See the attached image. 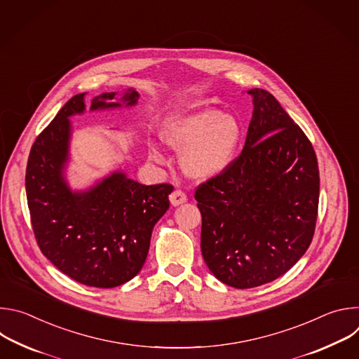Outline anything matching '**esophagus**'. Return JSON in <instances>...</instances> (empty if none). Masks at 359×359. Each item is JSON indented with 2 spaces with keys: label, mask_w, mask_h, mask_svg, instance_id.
<instances>
[{
  "label": "esophagus",
  "mask_w": 359,
  "mask_h": 359,
  "mask_svg": "<svg viewBox=\"0 0 359 359\" xmlns=\"http://www.w3.org/2000/svg\"><path fill=\"white\" fill-rule=\"evenodd\" d=\"M187 201V196L182 190H173L170 194V203L173 206H180V204Z\"/></svg>",
  "instance_id": "34e87169"
}]
</instances>
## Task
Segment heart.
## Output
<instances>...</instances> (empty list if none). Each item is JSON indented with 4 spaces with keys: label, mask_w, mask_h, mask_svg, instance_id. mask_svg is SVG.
<instances>
[{
    "label": "heart",
    "mask_w": 359,
    "mask_h": 359,
    "mask_svg": "<svg viewBox=\"0 0 359 359\" xmlns=\"http://www.w3.org/2000/svg\"><path fill=\"white\" fill-rule=\"evenodd\" d=\"M161 137L169 147L182 151L180 166L189 177L209 180L233 163L243 140V125L216 108L189 109L168 118ZM149 155L156 162L163 161L156 146H150Z\"/></svg>",
    "instance_id": "heart-1"
}]
</instances>
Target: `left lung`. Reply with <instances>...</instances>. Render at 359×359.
I'll list each match as a JSON object with an SVG mask.
<instances>
[{
  "label": "left lung",
  "mask_w": 359,
  "mask_h": 359,
  "mask_svg": "<svg viewBox=\"0 0 359 359\" xmlns=\"http://www.w3.org/2000/svg\"><path fill=\"white\" fill-rule=\"evenodd\" d=\"M252 116L240 156L196 189L201 254L234 288L285 274L313 241L320 172L314 147L267 90H247Z\"/></svg>",
  "instance_id": "1"
}]
</instances>
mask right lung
<instances>
[{
  "instance_id": "add662e5",
  "label": "right lung",
  "mask_w": 359,
  "mask_h": 359,
  "mask_svg": "<svg viewBox=\"0 0 359 359\" xmlns=\"http://www.w3.org/2000/svg\"><path fill=\"white\" fill-rule=\"evenodd\" d=\"M115 95L95 96L90 111L137 104L132 88L121 102H112ZM83 112L85 93H78L35 139L25 173L28 209L36 243L50 263L81 284L112 288L143 267L151 230L169 209L173 186L140 184L118 170L88 190L72 191L64 176L69 116Z\"/></svg>"
}]
</instances>
